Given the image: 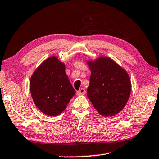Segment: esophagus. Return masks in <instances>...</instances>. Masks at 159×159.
<instances>
[{"mask_svg": "<svg viewBox=\"0 0 159 159\" xmlns=\"http://www.w3.org/2000/svg\"><path fill=\"white\" fill-rule=\"evenodd\" d=\"M85 89H79V90H78V92H77V94L78 95H84V93H85Z\"/></svg>", "mask_w": 159, "mask_h": 159, "instance_id": "obj_1", "label": "esophagus"}]
</instances>
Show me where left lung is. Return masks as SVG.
Here are the masks:
<instances>
[{"instance_id":"left-lung-1","label":"left lung","mask_w":159,"mask_h":159,"mask_svg":"<svg viewBox=\"0 0 159 159\" xmlns=\"http://www.w3.org/2000/svg\"><path fill=\"white\" fill-rule=\"evenodd\" d=\"M91 71L87 95L104 117L119 113L129 100L132 85L127 72L112 59L100 57L88 61Z\"/></svg>"}]
</instances>
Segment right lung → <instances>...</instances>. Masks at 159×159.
Wrapping results in <instances>:
<instances>
[{
    "mask_svg": "<svg viewBox=\"0 0 159 159\" xmlns=\"http://www.w3.org/2000/svg\"><path fill=\"white\" fill-rule=\"evenodd\" d=\"M65 69L64 63L52 56L44 60L32 75L30 90L32 100L45 115H60L75 95V90Z\"/></svg>",
    "mask_w": 159,
    "mask_h": 159,
    "instance_id": "obj_1",
    "label": "right lung"
}]
</instances>
